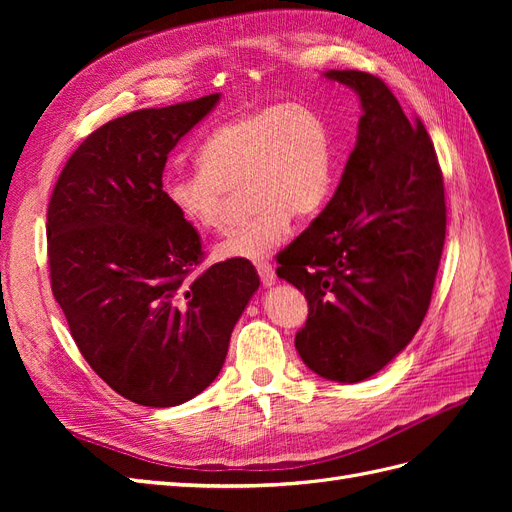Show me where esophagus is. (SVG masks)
Wrapping results in <instances>:
<instances>
[{"label":"esophagus","mask_w":512,"mask_h":512,"mask_svg":"<svg viewBox=\"0 0 512 512\" xmlns=\"http://www.w3.org/2000/svg\"><path fill=\"white\" fill-rule=\"evenodd\" d=\"M256 269H258V275H260V282H262V286L269 288V286H273V284H275V269L269 265V262H258Z\"/></svg>","instance_id":"esophagus-1"}]
</instances>
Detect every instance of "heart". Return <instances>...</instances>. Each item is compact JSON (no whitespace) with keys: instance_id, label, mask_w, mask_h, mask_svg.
<instances>
[{"instance_id":"b5f03b06","label":"heart","mask_w":512,"mask_h":512,"mask_svg":"<svg viewBox=\"0 0 512 512\" xmlns=\"http://www.w3.org/2000/svg\"><path fill=\"white\" fill-rule=\"evenodd\" d=\"M196 166V173L164 185L170 209L200 232H218L228 224L230 192L243 188L250 220L215 252L224 260L262 262L284 243L292 218H312L327 203L333 141L309 106L271 104L215 128L200 145Z\"/></svg>"}]
</instances>
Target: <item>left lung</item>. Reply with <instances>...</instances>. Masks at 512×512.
<instances>
[{
  "label": "left lung",
  "mask_w": 512,
  "mask_h": 512,
  "mask_svg": "<svg viewBox=\"0 0 512 512\" xmlns=\"http://www.w3.org/2000/svg\"><path fill=\"white\" fill-rule=\"evenodd\" d=\"M361 100L356 145L333 198L277 256V277L305 292L294 337L303 363L335 382L389 365L421 327L446 237L444 181L421 119L378 76L329 70Z\"/></svg>",
  "instance_id": "obj_1"
}]
</instances>
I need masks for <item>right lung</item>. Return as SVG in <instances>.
<instances>
[{"mask_svg":"<svg viewBox=\"0 0 512 512\" xmlns=\"http://www.w3.org/2000/svg\"><path fill=\"white\" fill-rule=\"evenodd\" d=\"M220 94L143 108L76 149L46 213L53 297L91 369L134 404L170 408L203 393L260 286L252 262L205 258L196 228L162 190L168 153Z\"/></svg>","mask_w":512,"mask_h":512,"instance_id":"obj_1","label":"right lung"}]
</instances>
